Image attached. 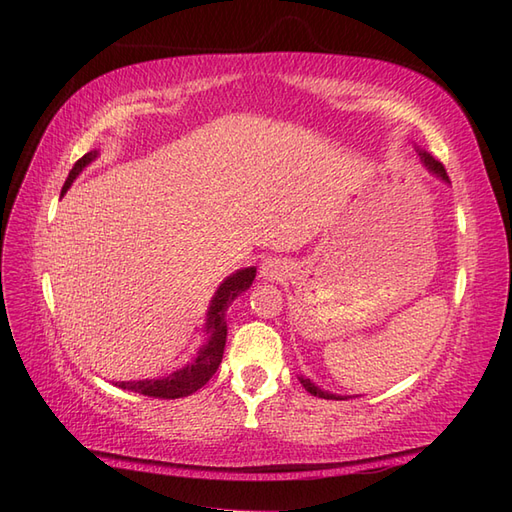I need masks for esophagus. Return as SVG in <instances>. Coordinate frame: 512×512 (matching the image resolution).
Masks as SVG:
<instances>
[{
  "label": "esophagus",
  "instance_id": "34e87169",
  "mask_svg": "<svg viewBox=\"0 0 512 512\" xmlns=\"http://www.w3.org/2000/svg\"><path fill=\"white\" fill-rule=\"evenodd\" d=\"M259 273H262L264 279H281L288 273V266L286 262H281V259L270 257L266 262H262V266H259Z\"/></svg>",
  "mask_w": 512,
  "mask_h": 512
}]
</instances>
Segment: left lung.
Here are the masks:
<instances>
[{"label":"left lung","instance_id":"obj_1","mask_svg":"<svg viewBox=\"0 0 512 512\" xmlns=\"http://www.w3.org/2000/svg\"><path fill=\"white\" fill-rule=\"evenodd\" d=\"M420 158L424 160V165H427V167H429V171H433V173H436V176H438V178H442L444 182H451V180H449V176H447V169H444V165H442V162H438V160H433V158H431V156L427 154V151H420ZM299 380H301V385H303V387H306V391H310V394H312V396H319V398H325V400H343L341 396H336V394H330V391H323L321 387H317V385H314L310 378H299Z\"/></svg>","mask_w":512,"mask_h":512}]
</instances>
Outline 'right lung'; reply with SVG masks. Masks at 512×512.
Masks as SVG:
<instances>
[{
	"label": "right lung",
	"mask_w": 512,
	"mask_h": 512,
	"mask_svg": "<svg viewBox=\"0 0 512 512\" xmlns=\"http://www.w3.org/2000/svg\"><path fill=\"white\" fill-rule=\"evenodd\" d=\"M99 156L96 151H88L83 158H79L74 162V167L70 171L68 180L63 184L61 195L70 189V184L74 182V178L90 165V162ZM257 268H244L237 270L231 277H226L222 281V286L217 288L215 297L211 299L209 312H206V334H209V341H206L198 356L193 358L189 365H184L178 372H173L165 378H151V380H123L118 383L121 389L127 391H136V394L143 396H151V398H182L189 396L193 391H198L200 387H204L209 380L213 378V374L217 372V367L222 363L224 356V345H226V308L231 306V301H235V297L242 295L250 288L255 279Z\"/></svg>",
	"instance_id": "obj_1"
}]
</instances>
